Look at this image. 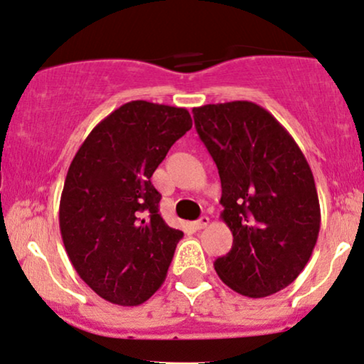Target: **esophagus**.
<instances>
[{
	"mask_svg": "<svg viewBox=\"0 0 364 364\" xmlns=\"http://www.w3.org/2000/svg\"><path fill=\"white\" fill-rule=\"evenodd\" d=\"M208 223H210L208 216H201L200 220H196V222H195V228L196 230H203V228L208 227Z\"/></svg>",
	"mask_w": 364,
	"mask_h": 364,
	"instance_id": "34e87169",
	"label": "esophagus"
}]
</instances>
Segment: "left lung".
<instances>
[{"instance_id": "obj_1", "label": "left lung", "mask_w": 364, "mask_h": 364, "mask_svg": "<svg viewBox=\"0 0 364 364\" xmlns=\"http://www.w3.org/2000/svg\"><path fill=\"white\" fill-rule=\"evenodd\" d=\"M218 168L222 220L233 235L218 277L247 297L282 291L309 262L321 228L314 176L287 129L248 100L193 109Z\"/></svg>"}]
</instances>
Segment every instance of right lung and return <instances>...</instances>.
Here are the masks:
<instances>
[{"label": "right lung", "mask_w": 364, "mask_h": 364, "mask_svg": "<svg viewBox=\"0 0 364 364\" xmlns=\"http://www.w3.org/2000/svg\"><path fill=\"white\" fill-rule=\"evenodd\" d=\"M193 126L186 109L131 100L90 131L68 168L58 222L73 269L97 296L139 306L166 279L181 230L151 176Z\"/></svg>", "instance_id": "1"}]
</instances>
